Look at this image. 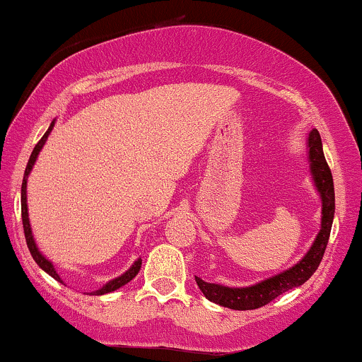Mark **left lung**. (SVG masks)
I'll use <instances>...</instances> for the list:
<instances>
[{"label": "left lung", "instance_id": "left-lung-1", "mask_svg": "<svg viewBox=\"0 0 362 362\" xmlns=\"http://www.w3.org/2000/svg\"><path fill=\"white\" fill-rule=\"evenodd\" d=\"M308 160L315 187L322 199V226H320L317 238L310 250L306 252V255L288 271L248 286V288H228V286L213 284V282L202 281L201 277H195L199 289L204 293L207 300L231 310H255L276 300L286 291L305 284L313 276L323 259V253H325L335 213L334 178H332V172L327 165L325 155H323L322 138H320L317 129H313L308 136Z\"/></svg>", "mask_w": 362, "mask_h": 362}]
</instances>
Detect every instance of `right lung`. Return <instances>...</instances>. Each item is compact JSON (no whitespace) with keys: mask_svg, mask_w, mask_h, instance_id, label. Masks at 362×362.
<instances>
[{"mask_svg":"<svg viewBox=\"0 0 362 362\" xmlns=\"http://www.w3.org/2000/svg\"><path fill=\"white\" fill-rule=\"evenodd\" d=\"M52 127H54V120H52L51 126H49L47 131H45V134L42 136V138H40L39 143L35 144L34 151H32V155H30V160H28V163H27V168H25V175H23V182H22V221H23V233H25V240H27V247H28V250H30L32 257H34V260L37 262V265H39V267L42 269V271L47 272L49 276L54 277V279L62 282L61 277H59V274H57L56 269H54L52 262L45 259L42 253L39 252V248H37L34 235H32L30 221H28V213H27V178H28V175H30V170H32V167H34V163H35L37 156H39L40 149H42V146L45 144V141H47V136L51 134ZM139 269H141V259L136 260L134 264H132V267L129 269V271L124 272L122 276H119V277H115V279L109 281L105 286H103V288L93 291V293H90V294H95V296H100V294L112 293V291L122 288V286L127 284L129 281L134 279L136 274L139 272Z\"/></svg>","mask_w":362,"mask_h":362,"instance_id":"obj_1","label":"right lung"}]
</instances>
